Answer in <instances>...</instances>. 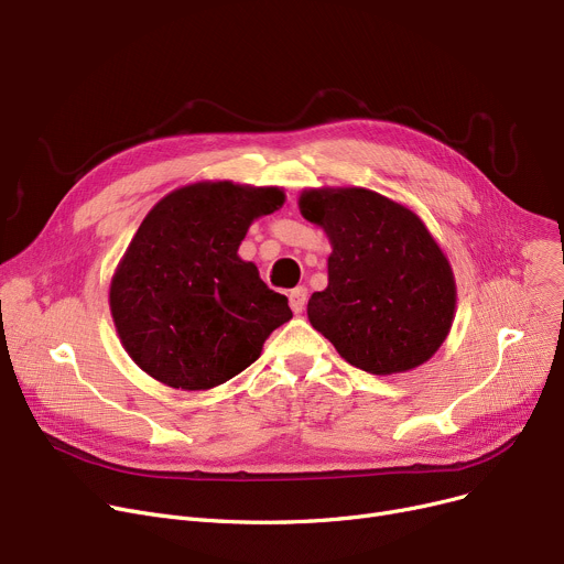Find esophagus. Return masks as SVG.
Returning a JSON list of instances; mask_svg holds the SVG:
<instances>
[{
	"label": "esophagus",
	"mask_w": 564,
	"mask_h": 564,
	"mask_svg": "<svg viewBox=\"0 0 564 564\" xmlns=\"http://www.w3.org/2000/svg\"><path fill=\"white\" fill-rule=\"evenodd\" d=\"M306 300H308V290L304 285H297L294 290H290V308L294 313H302L304 311Z\"/></svg>",
	"instance_id": "34e87169"
}]
</instances>
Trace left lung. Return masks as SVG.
<instances>
[{
    "label": "left lung",
    "instance_id": "8db88e82",
    "mask_svg": "<svg viewBox=\"0 0 564 564\" xmlns=\"http://www.w3.org/2000/svg\"><path fill=\"white\" fill-rule=\"evenodd\" d=\"M300 210L334 249L329 285L308 300L313 329L370 375L430 361L453 327L457 288L419 215L364 187L304 189Z\"/></svg>",
    "mask_w": 564,
    "mask_h": 564
}]
</instances>
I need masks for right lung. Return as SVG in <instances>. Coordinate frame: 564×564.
Wrapping results in <instances>:
<instances>
[{"label": "right lung", "mask_w": 564, "mask_h": 564, "mask_svg": "<svg viewBox=\"0 0 564 564\" xmlns=\"http://www.w3.org/2000/svg\"><path fill=\"white\" fill-rule=\"evenodd\" d=\"M283 200L279 187L194 183L145 215L109 288L118 338L143 372L205 391L260 357L292 311L237 249Z\"/></svg>", "instance_id": "right-lung-1"}]
</instances>
